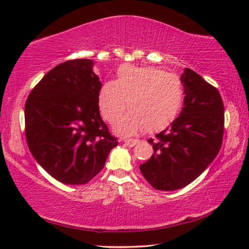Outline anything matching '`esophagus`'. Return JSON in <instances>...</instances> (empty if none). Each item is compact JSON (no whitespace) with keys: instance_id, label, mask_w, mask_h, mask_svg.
Instances as JSON below:
<instances>
[{"instance_id":"34e87169","label":"esophagus","mask_w":249,"mask_h":249,"mask_svg":"<svg viewBox=\"0 0 249 249\" xmlns=\"http://www.w3.org/2000/svg\"><path fill=\"white\" fill-rule=\"evenodd\" d=\"M138 142V140H126L125 145L127 147H134Z\"/></svg>"}]
</instances>
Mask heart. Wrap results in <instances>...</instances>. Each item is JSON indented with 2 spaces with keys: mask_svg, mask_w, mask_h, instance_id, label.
I'll use <instances>...</instances> for the list:
<instances>
[{
  "mask_svg": "<svg viewBox=\"0 0 249 249\" xmlns=\"http://www.w3.org/2000/svg\"><path fill=\"white\" fill-rule=\"evenodd\" d=\"M127 101L129 112L117 123L115 130L130 136L145 129L166 128L178 116L183 103V86L177 74L155 67L121 66L115 81L101 87L98 104L105 120L115 123L123 114Z\"/></svg>",
  "mask_w": 249,
  "mask_h": 249,
  "instance_id": "obj_1",
  "label": "heart"
}]
</instances>
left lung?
<instances>
[{"mask_svg": "<svg viewBox=\"0 0 249 249\" xmlns=\"http://www.w3.org/2000/svg\"><path fill=\"white\" fill-rule=\"evenodd\" d=\"M183 107L169 127L156 135L154 154L140 166L144 178L161 191L191 183L215 159L224 132V105L216 88L185 68L180 77Z\"/></svg>", "mask_w": 249, "mask_h": 249, "instance_id": "1", "label": "left lung"}]
</instances>
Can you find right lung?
I'll return each mask as SVG.
<instances>
[{
  "label": "right lung",
  "mask_w": 249,
  "mask_h": 249,
  "mask_svg": "<svg viewBox=\"0 0 249 249\" xmlns=\"http://www.w3.org/2000/svg\"><path fill=\"white\" fill-rule=\"evenodd\" d=\"M102 83L91 59H74L46 73L25 104L28 148L65 184H84L103 169L117 141L101 119Z\"/></svg>",
  "instance_id": "obj_1"
}]
</instances>
